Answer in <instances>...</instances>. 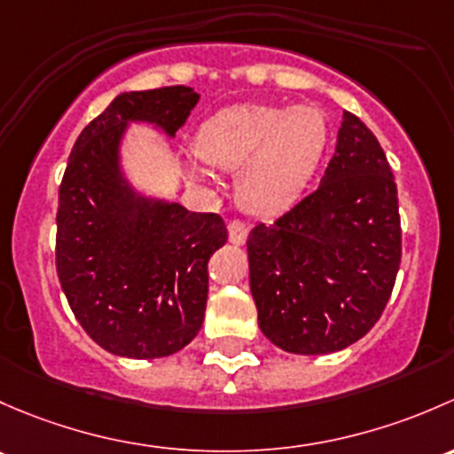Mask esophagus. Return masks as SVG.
I'll return each instance as SVG.
<instances>
[{"instance_id":"esophagus-1","label":"esophagus","mask_w":454,"mask_h":454,"mask_svg":"<svg viewBox=\"0 0 454 454\" xmlns=\"http://www.w3.org/2000/svg\"><path fill=\"white\" fill-rule=\"evenodd\" d=\"M227 229H229V240H231L233 245H245L247 236H249V227H247L240 218H233V221H229Z\"/></svg>"}]
</instances>
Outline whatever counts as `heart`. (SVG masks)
Masks as SVG:
<instances>
[{"label":"heart","mask_w":454,"mask_h":454,"mask_svg":"<svg viewBox=\"0 0 454 454\" xmlns=\"http://www.w3.org/2000/svg\"><path fill=\"white\" fill-rule=\"evenodd\" d=\"M328 120L315 106L251 102L218 111L199 130L196 153L221 170H240L238 192L255 214L291 207L328 148Z\"/></svg>","instance_id":"obj_1"}]
</instances>
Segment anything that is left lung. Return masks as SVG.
Listing matches in <instances>:
<instances>
[{"label":"left lung","mask_w":454,"mask_h":454,"mask_svg":"<svg viewBox=\"0 0 454 454\" xmlns=\"http://www.w3.org/2000/svg\"><path fill=\"white\" fill-rule=\"evenodd\" d=\"M251 295L266 339L330 354L380 319L402 258L398 188L376 135L343 111L319 188L249 240Z\"/></svg>","instance_id":"8db88e82"}]
</instances>
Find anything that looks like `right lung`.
<instances>
[{
    "instance_id": "add662e5",
    "label": "right lung",
    "mask_w": 454,
    "mask_h": 454,
    "mask_svg": "<svg viewBox=\"0 0 454 454\" xmlns=\"http://www.w3.org/2000/svg\"><path fill=\"white\" fill-rule=\"evenodd\" d=\"M196 102L184 85L120 93L78 135L60 181L59 282L82 330L118 356H170L203 325L207 262L227 242L225 221L135 194L118 157L126 124L175 135Z\"/></svg>"
}]
</instances>
